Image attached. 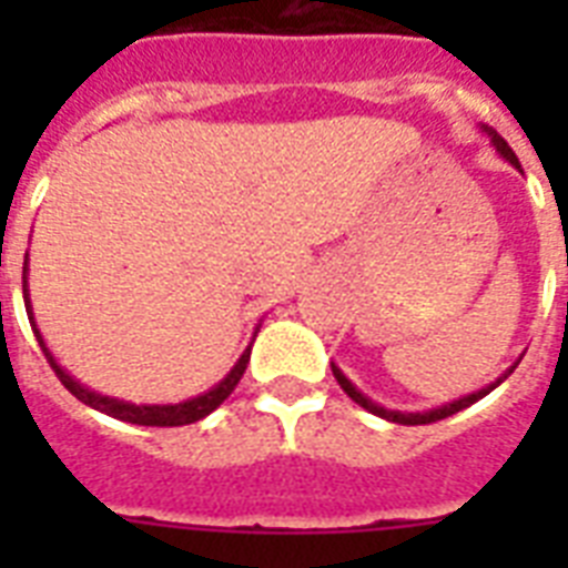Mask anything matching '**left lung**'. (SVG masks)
I'll use <instances>...</instances> for the list:
<instances>
[{
	"instance_id": "1",
	"label": "left lung",
	"mask_w": 568,
	"mask_h": 568,
	"mask_svg": "<svg viewBox=\"0 0 568 568\" xmlns=\"http://www.w3.org/2000/svg\"><path fill=\"white\" fill-rule=\"evenodd\" d=\"M484 132H486V135H489V141H493L495 150L501 153L504 162H510L513 168H516V171H521L519 159H516V153H513L510 146H507V141H504V138L498 135L495 129H489V126H484ZM516 365H519V359H516V363H513L510 368H507V372L501 374V377L495 379V383H489V386L477 388V392H471V395L457 397V400H450V404H442V406H433V409H424V413H400V409H386V406L374 404L372 397H365L363 392H359V388H356L354 383H351V379L345 377V374H342V368H338L336 363H333V377L338 379V386L345 388V395L351 397V400H356V404L363 406V409H368V413L379 415V418H386V422H395V424H433V422H442V418H448V415L459 413V409H466V406L477 404L480 397H486V395H489V392H493V388L501 386L504 379H507L513 372H516Z\"/></svg>"
}]
</instances>
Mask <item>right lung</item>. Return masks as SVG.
Wrapping results in <instances>:
<instances>
[{
    "label": "right lung",
    "mask_w": 568,
    "mask_h": 568,
    "mask_svg": "<svg viewBox=\"0 0 568 568\" xmlns=\"http://www.w3.org/2000/svg\"><path fill=\"white\" fill-rule=\"evenodd\" d=\"M22 297H26V312H29V321H31V329H34V336H38V345L40 351L47 354L49 365H52V372L58 374V379L64 383V388L70 395H75L82 404L93 406V409H100V413L111 415V418H118V422H129V424H144V427H182V424H194L200 418H205L209 413H214L217 406L232 395V388L239 386V379L244 377V368L250 363V347L253 342L247 345V351L239 356V363L232 365L230 374L212 386L209 392L203 395L189 397V400H180V404H132V400H120V397H111V395H100V392H93V388L82 386L79 379L70 377V374L58 365V359L49 354L47 342L40 336L38 329V321H34V312H31V297H29V253H26V262H22ZM258 333V327H256Z\"/></svg>",
    "instance_id": "1"
}]
</instances>
